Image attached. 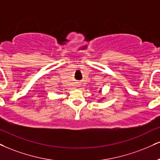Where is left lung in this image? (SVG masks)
<instances>
[{"label":"left lung","instance_id":"8db88e82","mask_svg":"<svg viewBox=\"0 0 160 160\" xmlns=\"http://www.w3.org/2000/svg\"><path fill=\"white\" fill-rule=\"evenodd\" d=\"M100 92H101V91H100Z\"/></svg>","mask_w":160,"mask_h":160}]
</instances>
